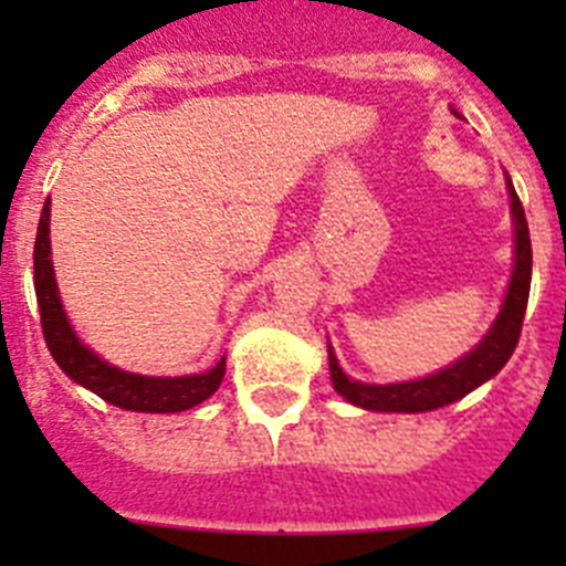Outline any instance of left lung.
<instances>
[{"label": "left lung", "mask_w": 566, "mask_h": 566, "mask_svg": "<svg viewBox=\"0 0 566 566\" xmlns=\"http://www.w3.org/2000/svg\"><path fill=\"white\" fill-rule=\"evenodd\" d=\"M507 195H510V214H513V243H516V254H513V274H510L507 294L502 300L493 326L488 328L482 339L470 348L464 357L457 363L444 365L442 371L428 374L422 379H411V382H359L352 379L339 368V359L334 354L332 343H328V371H332L334 391L343 399H348L357 408L377 413H424L437 411L444 405L457 402V399L468 397L470 391H476L479 385L496 377L507 365L510 354L516 352L518 334H522L524 308H527L530 297V274H533V247H530V229L527 218H524V207L518 201L516 189L507 175Z\"/></svg>", "instance_id": "obj_1"}]
</instances>
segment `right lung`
Returning a JSON list of instances; mask_svg holds the SVG:
<instances>
[{
	"mask_svg": "<svg viewBox=\"0 0 566 566\" xmlns=\"http://www.w3.org/2000/svg\"><path fill=\"white\" fill-rule=\"evenodd\" d=\"M33 286H36L39 314H42L44 343H48L53 359L73 382L98 394L104 402L118 405L124 411L181 413L201 405L221 388L223 374H227V357L218 359V365L203 374L147 377V374L115 368L82 343L62 306L56 272H53V260H50V198L44 201L42 218H39L36 249H33Z\"/></svg>",
	"mask_w": 566,
	"mask_h": 566,
	"instance_id": "obj_1",
	"label": "right lung"
}]
</instances>
